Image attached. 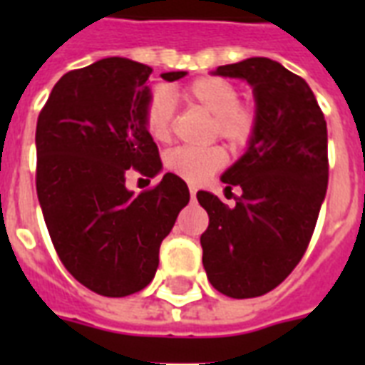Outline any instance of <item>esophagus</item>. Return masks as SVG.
I'll use <instances>...</instances> for the list:
<instances>
[{"mask_svg": "<svg viewBox=\"0 0 365 365\" xmlns=\"http://www.w3.org/2000/svg\"><path fill=\"white\" fill-rule=\"evenodd\" d=\"M189 193H191V200H195V197H197V189L189 187Z\"/></svg>", "mask_w": 365, "mask_h": 365, "instance_id": "esophagus-1", "label": "esophagus"}]
</instances>
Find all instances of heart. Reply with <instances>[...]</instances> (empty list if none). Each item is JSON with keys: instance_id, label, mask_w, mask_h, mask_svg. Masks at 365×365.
Wrapping results in <instances>:
<instances>
[{"instance_id": "1", "label": "heart", "mask_w": 365, "mask_h": 365, "mask_svg": "<svg viewBox=\"0 0 365 365\" xmlns=\"http://www.w3.org/2000/svg\"><path fill=\"white\" fill-rule=\"evenodd\" d=\"M180 98L197 110L212 115V134L235 149L246 148L255 138L259 115L254 102L239 98L233 83L216 76L197 77L180 91ZM142 121L157 143H166L174 130V104L168 91L155 88L143 106ZM227 163V153L220 145L210 148H176L165 155V166L172 174L191 183L205 182Z\"/></svg>"}]
</instances>
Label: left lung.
Segmentation results:
<instances>
[{
	"label": "left lung",
	"mask_w": 365,
	"mask_h": 365,
	"mask_svg": "<svg viewBox=\"0 0 365 365\" xmlns=\"http://www.w3.org/2000/svg\"><path fill=\"white\" fill-rule=\"evenodd\" d=\"M214 73L252 85L259 125L222 176L227 193L242 191L237 205L197 193L210 217L202 265L217 292L248 299L284 282L307 252L328 189V128L305 79L274 60L255 56Z\"/></svg>",
	"instance_id": "obj_1"
}]
</instances>
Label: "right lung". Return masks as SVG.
<instances>
[{
	"mask_svg": "<svg viewBox=\"0 0 365 365\" xmlns=\"http://www.w3.org/2000/svg\"><path fill=\"white\" fill-rule=\"evenodd\" d=\"M151 71L119 56L71 70L37 117L36 187L53 246L77 282L106 297L153 280L160 242L189 202L185 182L170 172L140 195L125 187L130 168L148 178L163 168L142 121Z\"/></svg>",
	"mask_w": 365,
	"mask_h": 365,
	"instance_id": "right-lung-1",
	"label": "right lung"
}]
</instances>
